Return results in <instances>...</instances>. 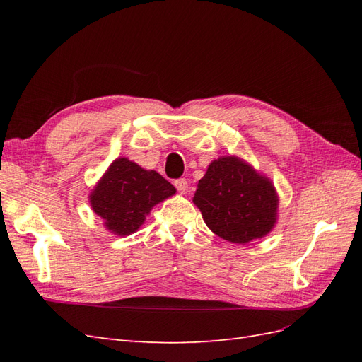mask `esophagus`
Segmentation results:
<instances>
[{"label":"esophagus","mask_w":362,"mask_h":362,"mask_svg":"<svg viewBox=\"0 0 362 362\" xmlns=\"http://www.w3.org/2000/svg\"><path fill=\"white\" fill-rule=\"evenodd\" d=\"M175 187H177V190H178L181 194H185V193L189 192V182H187V180L180 178V180L175 181Z\"/></svg>","instance_id":"esophagus-1"}]
</instances>
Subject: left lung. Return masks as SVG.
<instances>
[{"label":"left lung","instance_id":"left-lung-1","mask_svg":"<svg viewBox=\"0 0 362 362\" xmlns=\"http://www.w3.org/2000/svg\"><path fill=\"white\" fill-rule=\"evenodd\" d=\"M278 202L272 181L234 156L211 161L193 196L206 226L238 245L272 231L278 218Z\"/></svg>","mask_w":362,"mask_h":362}]
</instances>
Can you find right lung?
Listing matches in <instances>:
<instances>
[{
	"label": "right lung",
	"mask_w": 362,
	"mask_h": 362,
	"mask_svg": "<svg viewBox=\"0 0 362 362\" xmlns=\"http://www.w3.org/2000/svg\"><path fill=\"white\" fill-rule=\"evenodd\" d=\"M175 192L173 185L158 172L146 170L120 157L98 181L89 199L108 231L124 237L136 233L152 206L170 198Z\"/></svg>",
	"instance_id": "1"
}]
</instances>
